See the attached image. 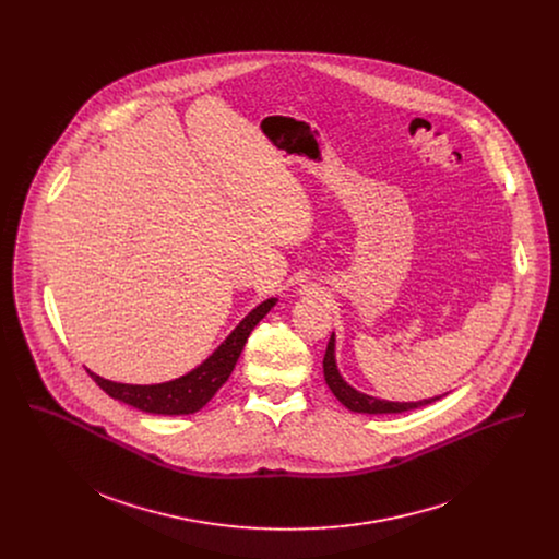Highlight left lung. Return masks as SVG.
<instances>
[{
    "instance_id": "1",
    "label": "left lung",
    "mask_w": 559,
    "mask_h": 559,
    "mask_svg": "<svg viewBox=\"0 0 559 559\" xmlns=\"http://www.w3.org/2000/svg\"><path fill=\"white\" fill-rule=\"evenodd\" d=\"M322 370H324V381L329 385V390L333 392V396L340 400L346 408L355 411V413H402V411H411V408H419V406H426L435 400H419V402H388V400L372 399V396H366L357 390H353L337 372V366H335V340L331 335L329 344H326V350H324V359H322Z\"/></svg>"
}]
</instances>
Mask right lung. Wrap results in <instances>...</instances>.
Here are the masks:
<instances>
[{
    "instance_id": "right-lung-1",
    "label": "right lung",
    "mask_w": 559,
    "mask_h": 559,
    "mask_svg": "<svg viewBox=\"0 0 559 559\" xmlns=\"http://www.w3.org/2000/svg\"><path fill=\"white\" fill-rule=\"evenodd\" d=\"M275 301L277 299H266L255 310H251L245 319L240 320L239 326L226 337V342L202 366H198L195 370H191L189 374L176 381L159 383V385H127V383H114V381L100 379L90 370L87 374L105 394L120 402H127L140 411L157 413V415L195 413L230 379L249 333L260 320L266 317V312L275 306Z\"/></svg>"
}]
</instances>
